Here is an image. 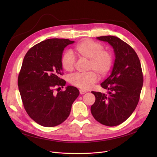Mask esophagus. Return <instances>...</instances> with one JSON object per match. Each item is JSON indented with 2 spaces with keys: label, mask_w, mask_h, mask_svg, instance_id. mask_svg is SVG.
<instances>
[{
  "label": "esophagus",
  "mask_w": 157,
  "mask_h": 157,
  "mask_svg": "<svg viewBox=\"0 0 157 157\" xmlns=\"http://www.w3.org/2000/svg\"><path fill=\"white\" fill-rule=\"evenodd\" d=\"M87 92L86 90H79V93L80 94H86Z\"/></svg>",
  "instance_id": "1"
}]
</instances>
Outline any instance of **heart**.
Returning a JSON list of instances; mask_svg holds the SVG:
<instances>
[{"instance_id": "obj_1", "label": "heart", "mask_w": 157, "mask_h": 157, "mask_svg": "<svg viewBox=\"0 0 157 157\" xmlns=\"http://www.w3.org/2000/svg\"><path fill=\"white\" fill-rule=\"evenodd\" d=\"M104 44L90 39L81 40L74 49V53L81 59L88 60L85 74H74L69 78V83L82 89H88L94 84L97 75L104 77L109 73L113 64V55L108 49H104ZM76 60L70 53H64L61 65L64 70L71 72L74 69Z\"/></svg>"}]
</instances>
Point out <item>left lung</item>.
Segmentation results:
<instances>
[{"instance_id":"left-lung-1","label":"left lung","mask_w":157,"mask_h":157,"mask_svg":"<svg viewBox=\"0 0 157 157\" xmlns=\"http://www.w3.org/2000/svg\"><path fill=\"white\" fill-rule=\"evenodd\" d=\"M114 49L115 61L111 75L101 84L108 94L92 92L95 97L91 106L94 118L101 124L113 127L124 122L135 110L143 85L141 62L134 49L120 38L101 36Z\"/></svg>"}]
</instances>
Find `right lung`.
<instances>
[{
  "label": "right lung",
  "instance_id": "right-lung-1",
  "mask_svg": "<svg viewBox=\"0 0 157 157\" xmlns=\"http://www.w3.org/2000/svg\"><path fill=\"white\" fill-rule=\"evenodd\" d=\"M72 43L67 39H49L32 47L23 59L18 78L23 107L29 116L43 127L63 123L79 94L78 89L72 86L56 92L66 83L60 78L63 74L62 53Z\"/></svg>",
  "mask_w": 157,
  "mask_h": 157
}]
</instances>
